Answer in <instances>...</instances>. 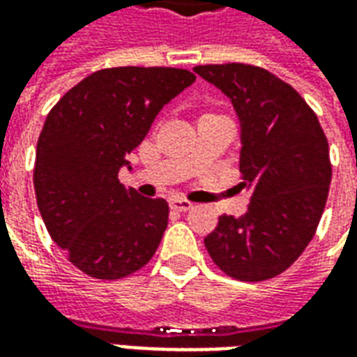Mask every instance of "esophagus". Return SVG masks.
I'll use <instances>...</instances> for the list:
<instances>
[{
  "instance_id": "esophagus-1",
  "label": "esophagus",
  "mask_w": 357,
  "mask_h": 357,
  "mask_svg": "<svg viewBox=\"0 0 357 357\" xmlns=\"http://www.w3.org/2000/svg\"><path fill=\"white\" fill-rule=\"evenodd\" d=\"M170 208L176 212H187V210L193 208V204L183 199H170Z\"/></svg>"
}]
</instances>
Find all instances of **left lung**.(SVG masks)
I'll return each mask as SVG.
<instances>
[{
  "mask_svg": "<svg viewBox=\"0 0 357 357\" xmlns=\"http://www.w3.org/2000/svg\"><path fill=\"white\" fill-rule=\"evenodd\" d=\"M222 89L241 124L245 216H222L204 239L218 268L239 281L283 273L314 237L331 183L329 143L298 91L260 66H195Z\"/></svg>",
  "mask_w": 357,
  "mask_h": 357,
  "instance_id": "1",
  "label": "left lung"
}]
</instances>
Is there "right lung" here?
I'll list each match as a JSON object with an SVG mask.
<instances>
[{"label": "right lung", "instance_id": "1", "mask_svg": "<svg viewBox=\"0 0 357 357\" xmlns=\"http://www.w3.org/2000/svg\"><path fill=\"white\" fill-rule=\"evenodd\" d=\"M195 82L183 68L97 70L51 109L38 139L34 189L51 239L95 279H120L153 258L168 202L118 181L164 105Z\"/></svg>", "mask_w": 357, "mask_h": 357}]
</instances>
